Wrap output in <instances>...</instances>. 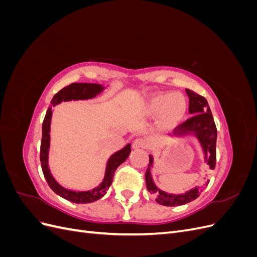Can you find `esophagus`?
<instances>
[{
  "mask_svg": "<svg viewBox=\"0 0 257 257\" xmlns=\"http://www.w3.org/2000/svg\"><path fill=\"white\" fill-rule=\"evenodd\" d=\"M147 146H148V144L146 142V139H144V138H136L133 142V145H132L133 149H146Z\"/></svg>",
  "mask_w": 257,
  "mask_h": 257,
  "instance_id": "obj_1",
  "label": "esophagus"
}]
</instances>
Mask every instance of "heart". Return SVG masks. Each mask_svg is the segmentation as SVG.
I'll use <instances>...</instances> for the list:
<instances>
[{
  "label": "heart",
  "instance_id": "1",
  "mask_svg": "<svg viewBox=\"0 0 257 257\" xmlns=\"http://www.w3.org/2000/svg\"><path fill=\"white\" fill-rule=\"evenodd\" d=\"M144 113L150 116L160 115L161 122L173 126L180 122L188 111V103L179 93H162L154 95L144 104Z\"/></svg>",
  "mask_w": 257,
  "mask_h": 257
}]
</instances>
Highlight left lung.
<instances>
[{"label": "left lung", "mask_w": 257, "mask_h": 257, "mask_svg": "<svg viewBox=\"0 0 257 257\" xmlns=\"http://www.w3.org/2000/svg\"><path fill=\"white\" fill-rule=\"evenodd\" d=\"M186 94L190 99L189 112L191 118L186 120L181 125L174 130L173 133L167 135L170 138H181L185 136H193L196 138L199 147L203 152L204 163L208 165L209 169L213 170L215 167V146H216V127L214 120L212 118L211 110L205 97L196 94L192 90L185 89ZM153 155H149V164L146 170V185L147 190L150 194H154L157 198V203L163 206L175 207L188 204L190 201L196 199L199 196V193L205 188H199L195 185L190 190L183 193L173 194L161 190L154 183L151 174V168L153 167ZM208 184V182H207Z\"/></svg>", "instance_id": "left-lung-1"}]
</instances>
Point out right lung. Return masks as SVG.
Segmentation results:
<instances>
[{
	"label": "right lung",
	"instance_id": "1",
	"mask_svg": "<svg viewBox=\"0 0 257 257\" xmlns=\"http://www.w3.org/2000/svg\"><path fill=\"white\" fill-rule=\"evenodd\" d=\"M107 87L104 84L98 83H72L67 87L60 90L51 99V105L46 112L45 119L42 125V143H41V164L44 177L47 181L50 189L58 194L59 196L63 197L66 200L72 201L75 204H89L93 201L102 198L107 193L108 189L112 183V178L115 169L125 161L131 153V144L124 146L122 149L112 153L109 159L107 160L105 166L104 177L97 186L85 191H76L64 188L61 185L49 168V149H50V125L53 112V107L61 104L62 102H71V100H87L96 97L100 93H103Z\"/></svg>",
	"mask_w": 257,
	"mask_h": 257
}]
</instances>
